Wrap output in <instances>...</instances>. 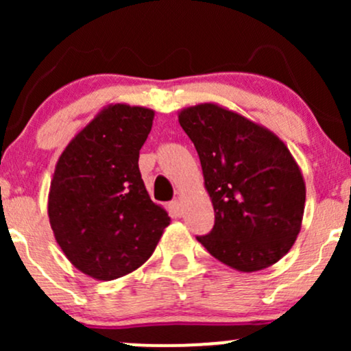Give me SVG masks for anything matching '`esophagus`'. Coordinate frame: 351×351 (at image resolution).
I'll list each match as a JSON object with an SVG mask.
<instances>
[{
    "mask_svg": "<svg viewBox=\"0 0 351 351\" xmlns=\"http://www.w3.org/2000/svg\"><path fill=\"white\" fill-rule=\"evenodd\" d=\"M170 208H171V211L175 213V216H181V215H183V204H181L180 199L171 201Z\"/></svg>",
    "mask_w": 351,
    "mask_h": 351,
    "instance_id": "obj_1",
    "label": "esophagus"
}]
</instances>
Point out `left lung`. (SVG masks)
<instances>
[{
	"label": "left lung",
	"instance_id": "left-lung-1",
	"mask_svg": "<svg viewBox=\"0 0 351 351\" xmlns=\"http://www.w3.org/2000/svg\"><path fill=\"white\" fill-rule=\"evenodd\" d=\"M195 143L215 226L196 239L219 263L256 272L280 261L295 243L305 181L291 150L274 132L206 102L178 112Z\"/></svg>",
	"mask_w": 351,
	"mask_h": 351
}]
</instances>
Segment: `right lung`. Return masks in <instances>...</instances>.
I'll use <instances>...</instances> for the list:
<instances>
[{
    "label": "right lung",
    "instance_id": "right-lung-1",
    "mask_svg": "<svg viewBox=\"0 0 351 351\" xmlns=\"http://www.w3.org/2000/svg\"><path fill=\"white\" fill-rule=\"evenodd\" d=\"M153 117L152 108L110 104L74 135L56 163L47 198L52 232L71 264L92 279L134 272L170 224L138 170Z\"/></svg>",
    "mask_w": 351,
    "mask_h": 351
}]
</instances>
